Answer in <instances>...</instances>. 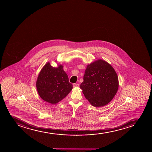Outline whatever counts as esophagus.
Wrapping results in <instances>:
<instances>
[{"mask_svg":"<svg viewBox=\"0 0 152 152\" xmlns=\"http://www.w3.org/2000/svg\"><path fill=\"white\" fill-rule=\"evenodd\" d=\"M73 87H75V88L79 87V84H76V83H75V84H73Z\"/></svg>","mask_w":152,"mask_h":152,"instance_id":"1","label":"esophagus"}]
</instances>
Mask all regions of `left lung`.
Masks as SVG:
<instances>
[{"label":"left lung","mask_w":152,"mask_h":152,"mask_svg":"<svg viewBox=\"0 0 152 152\" xmlns=\"http://www.w3.org/2000/svg\"><path fill=\"white\" fill-rule=\"evenodd\" d=\"M119 87L118 77L113 67L103 60L88 65L80 89L93 106L99 107L108 104Z\"/></svg>","instance_id":"left-lung-1"}]
</instances>
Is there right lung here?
Wrapping results in <instances>:
<instances>
[{"mask_svg": "<svg viewBox=\"0 0 152 152\" xmlns=\"http://www.w3.org/2000/svg\"><path fill=\"white\" fill-rule=\"evenodd\" d=\"M36 86L41 98L53 104L63 99L72 89L63 66L59 65L57 67H54L49 62L41 70Z\"/></svg>", "mask_w": 152, "mask_h": 152, "instance_id": "obj_1", "label": "right lung"}]
</instances>
